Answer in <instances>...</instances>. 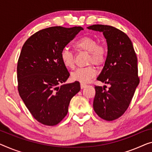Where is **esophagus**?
<instances>
[{
	"mask_svg": "<svg viewBox=\"0 0 152 152\" xmlns=\"http://www.w3.org/2000/svg\"><path fill=\"white\" fill-rule=\"evenodd\" d=\"M86 86H87V85L86 84H84V83H80V87L81 89H83V88H85Z\"/></svg>",
	"mask_w": 152,
	"mask_h": 152,
	"instance_id": "obj_1",
	"label": "esophagus"
}]
</instances>
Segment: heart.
Wrapping results in <instances>:
<instances>
[{"label": "heart", "instance_id": "heart-1", "mask_svg": "<svg viewBox=\"0 0 152 152\" xmlns=\"http://www.w3.org/2000/svg\"><path fill=\"white\" fill-rule=\"evenodd\" d=\"M76 49L89 53L87 63H94L100 66L104 63L106 58V48L102 44L90 36H84L74 43ZM61 59L63 65L68 69H74L75 67L76 57L74 54L68 48H63L61 52ZM96 75V70L93 65L77 69L71 74V78L74 81L81 83H87Z\"/></svg>", "mask_w": 152, "mask_h": 152}]
</instances>
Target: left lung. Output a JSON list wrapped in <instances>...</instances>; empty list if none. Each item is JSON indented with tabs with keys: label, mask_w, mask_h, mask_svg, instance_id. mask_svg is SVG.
<instances>
[{
	"label": "left lung",
	"mask_w": 152,
	"mask_h": 152,
	"mask_svg": "<svg viewBox=\"0 0 152 152\" xmlns=\"http://www.w3.org/2000/svg\"><path fill=\"white\" fill-rule=\"evenodd\" d=\"M87 28L102 32L108 46V53L102 71L97 80L108 84L96 86L94 109L96 114L106 121H113L128 109L139 84L137 57L132 43L123 31L115 27L94 24Z\"/></svg>",
	"instance_id": "8db88e82"
}]
</instances>
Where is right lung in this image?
I'll list each match as a JSON object with an SVG mask.
<instances>
[{"instance_id":"obj_1","label":"right lung","mask_w":152,"mask_h":152,"mask_svg":"<svg viewBox=\"0 0 152 152\" xmlns=\"http://www.w3.org/2000/svg\"><path fill=\"white\" fill-rule=\"evenodd\" d=\"M83 28L53 26L34 33L22 46L18 61L20 96L37 121L53 126L66 116L70 100L80 83L63 84L69 73L61 52Z\"/></svg>"}]
</instances>
